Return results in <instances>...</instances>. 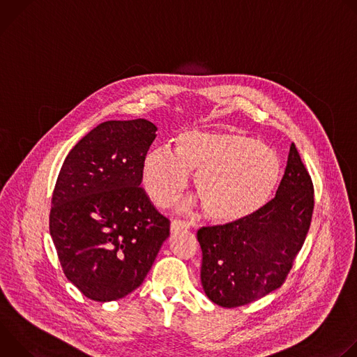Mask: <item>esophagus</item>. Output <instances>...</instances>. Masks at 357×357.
I'll use <instances>...</instances> for the list:
<instances>
[{"label":"esophagus","instance_id":"34e87169","mask_svg":"<svg viewBox=\"0 0 357 357\" xmlns=\"http://www.w3.org/2000/svg\"><path fill=\"white\" fill-rule=\"evenodd\" d=\"M189 229V225L182 220H174L171 223V233H179V231H186Z\"/></svg>","mask_w":357,"mask_h":357}]
</instances>
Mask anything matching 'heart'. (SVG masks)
Instances as JSON below:
<instances>
[{"label":"heart","mask_w":357,"mask_h":357,"mask_svg":"<svg viewBox=\"0 0 357 357\" xmlns=\"http://www.w3.org/2000/svg\"><path fill=\"white\" fill-rule=\"evenodd\" d=\"M206 216L220 225L259 212L273 195L280 162L274 152L245 135L189 130L174 139V152L157 148L141 164V185L157 206L175 202L189 174Z\"/></svg>","instance_id":"1"}]
</instances>
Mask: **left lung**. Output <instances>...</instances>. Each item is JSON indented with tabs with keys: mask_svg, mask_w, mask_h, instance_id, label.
Returning <instances> with one entry per match:
<instances>
[{
	"mask_svg": "<svg viewBox=\"0 0 357 357\" xmlns=\"http://www.w3.org/2000/svg\"><path fill=\"white\" fill-rule=\"evenodd\" d=\"M314 205L312 179L292 142L275 196L259 212L197 230L208 298L236 308L280 288L308 234Z\"/></svg>",
	"mask_w": 357,
	"mask_h": 357,
	"instance_id": "left-lung-1",
	"label": "left lung"
}]
</instances>
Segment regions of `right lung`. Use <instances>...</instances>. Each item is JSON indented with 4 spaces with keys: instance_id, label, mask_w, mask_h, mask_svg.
Instances as JSON below:
<instances>
[{
    "instance_id": "1",
    "label": "right lung",
    "mask_w": 357,
    "mask_h": 357,
    "mask_svg": "<svg viewBox=\"0 0 357 357\" xmlns=\"http://www.w3.org/2000/svg\"><path fill=\"white\" fill-rule=\"evenodd\" d=\"M155 131L144 119L101 123L61 168L49 231L66 278L93 301L138 288L169 236V220L139 186Z\"/></svg>"
}]
</instances>
